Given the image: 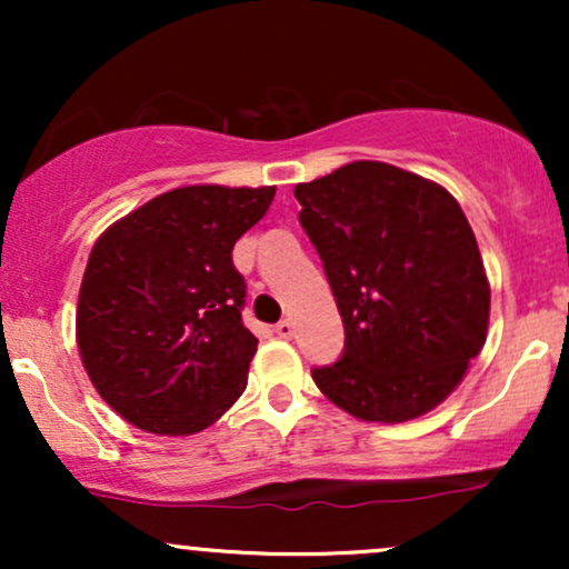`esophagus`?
<instances>
[{"label":"esophagus","instance_id":"1","mask_svg":"<svg viewBox=\"0 0 569 569\" xmlns=\"http://www.w3.org/2000/svg\"><path fill=\"white\" fill-rule=\"evenodd\" d=\"M276 335L280 339H291L293 337V323L289 321V318H283V321L276 323Z\"/></svg>","mask_w":569,"mask_h":569}]
</instances>
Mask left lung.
Returning <instances> with one entry per match:
<instances>
[{"label": "left lung", "mask_w": 569, "mask_h": 569, "mask_svg": "<svg viewBox=\"0 0 569 569\" xmlns=\"http://www.w3.org/2000/svg\"><path fill=\"white\" fill-rule=\"evenodd\" d=\"M345 323V350L312 369L321 393L367 422H407L460 385L489 323V283L447 189L358 160L293 187Z\"/></svg>", "instance_id": "1"}]
</instances>
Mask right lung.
I'll use <instances>...</instances> for the list:
<instances>
[{"mask_svg": "<svg viewBox=\"0 0 569 569\" xmlns=\"http://www.w3.org/2000/svg\"><path fill=\"white\" fill-rule=\"evenodd\" d=\"M276 187H179L114 221L90 251L77 345L98 396L130 426L198 433L238 401L259 339L243 326L232 248Z\"/></svg>", "mask_w": 569, "mask_h": 569, "instance_id": "obj_1", "label": "right lung"}]
</instances>
